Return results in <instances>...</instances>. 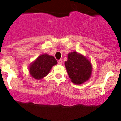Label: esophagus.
I'll list each match as a JSON object with an SVG mask.
<instances>
[{"mask_svg": "<svg viewBox=\"0 0 121 121\" xmlns=\"http://www.w3.org/2000/svg\"><path fill=\"white\" fill-rule=\"evenodd\" d=\"M58 64H60V65H61L62 64H63V60H59L58 61Z\"/></svg>", "mask_w": 121, "mask_h": 121, "instance_id": "1", "label": "esophagus"}]
</instances>
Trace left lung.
Returning a JSON list of instances; mask_svg holds the SVG:
<instances>
[{
    "label": "left lung",
    "mask_w": 121,
    "mask_h": 121,
    "mask_svg": "<svg viewBox=\"0 0 121 121\" xmlns=\"http://www.w3.org/2000/svg\"><path fill=\"white\" fill-rule=\"evenodd\" d=\"M69 78L73 83L81 84L89 79L92 72L90 61L76 52L68 54L67 60L64 63Z\"/></svg>",
    "instance_id": "1"
}]
</instances>
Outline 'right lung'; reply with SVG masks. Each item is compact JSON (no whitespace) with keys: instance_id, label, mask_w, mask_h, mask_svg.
Wrapping results in <instances>:
<instances>
[{"instance_id":"add662e5","label":"right lung","mask_w":121,"mask_h":121,"mask_svg":"<svg viewBox=\"0 0 121 121\" xmlns=\"http://www.w3.org/2000/svg\"><path fill=\"white\" fill-rule=\"evenodd\" d=\"M57 64V61L53 56L42 54L30 65L29 72L33 78L40 79L47 76L52 67Z\"/></svg>"}]
</instances>
